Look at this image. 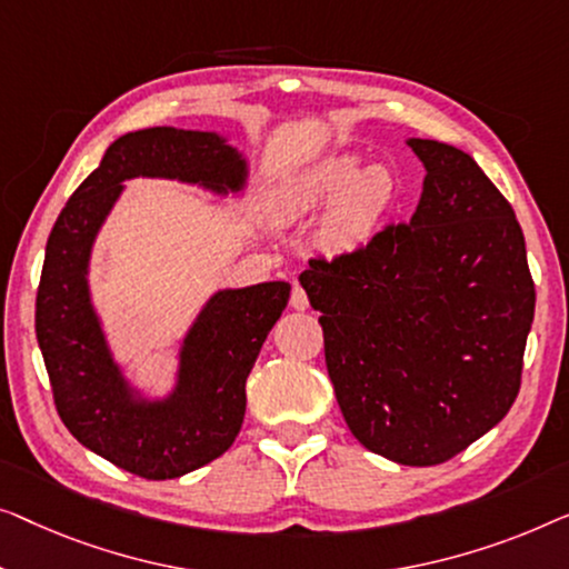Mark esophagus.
<instances>
[{"instance_id":"obj_1","label":"esophagus","mask_w":569,"mask_h":569,"mask_svg":"<svg viewBox=\"0 0 569 569\" xmlns=\"http://www.w3.org/2000/svg\"><path fill=\"white\" fill-rule=\"evenodd\" d=\"M291 307H293L296 311L309 309V296H307V291H303V288H301L299 283H296L293 291H291Z\"/></svg>"}]
</instances>
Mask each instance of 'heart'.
Segmentation results:
<instances>
[{"label":"heart","mask_w":569,"mask_h":569,"mask_svg":"<svg viewBox=\"0 0 569 569\" xmlns=\"http://www.w3.org/2000/svg\"><path fill=\"white\" fill-rule=\"evenodd\" d=\"M402 196L387 164L363 167L356 151H335L296 167L273 196V213L283 223L311 221L322 210L315 244L330 258L366 250L379 237Z\"/></svg>","instance_id":"b5f03b06"}]
</instances>
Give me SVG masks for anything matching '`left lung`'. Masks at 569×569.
Masks as SVG:
<instances>
[{
    "label": "left lung",
    "instance_id": "left-lung-1",
    "mask_svg": "<svg viewBox=\"0 0 569 569\" xmlns=\"http://www.w3.org/2000/svg\"><path fill=\"white\" fill-rule=\"evenodd\" d=\"M426 167L410 223L301 273L350 433L405 467L461 453L521 389L536 291L521 223L467 151L407 139Z\"/></svg>",
    "mask_w": 569,
    "mask_h": 569
}]
</instances>
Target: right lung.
I'll return each instance as SVG.
<instances>
[{"instance_id":"1","label":"right lung","mask_w":569,"mask_h":569,"mask_svg":"<svg viewBox=\"0 0 569 569\" xmlns=\"http://www.w3.org/2000/svg\"><path fill=\"white\" fill-rule=\"evenodd\" d=\"M157 178L242 198L250 164L216 131L154 126L110 143L71 193L46 244L36 335L63 426L102 459L143 479H174L219 459L242 428L250 376L291 286L219 288L178 346L174 381L147 395L116 361L92 301L90 260L126 180Z\"/></svg>"}]
</instances>
